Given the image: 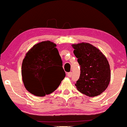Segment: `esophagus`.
<instances>
[{
	"label": "esophagus",
	"instance_id": "34e87169",
	"mask_svg": "<svg viewBox=\"0 0 127 127\" xmlns=\"http://www.w3.org/2000/svg\"><path fill=\"white\" fill-rule=\"evenodd\" d=\"M72 72H69V73H67V76L69 77H72Z\"/></svg>",
	"mask_w": 127,
	"mask_h": 127
}]
</instances>
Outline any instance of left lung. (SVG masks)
<instances>
[{
  "label": "left lung",
  "mask_w": 127,
  "mask_h": 127,
  "mask_svg": "<svg viewBox=\"0 0 127 127\" xmlns=\"http://www.w3.org/2000/svg\"><path fill=\"white\" fill-rule=\"evenodd\" d=\"M72 46L80 66V75L75 85L77 90L89 97L100 95L110 81V67L107 59L91 44L81 42Z\"/></svg>",
  "instance_id": "left-lung-1"
}]
</instances>
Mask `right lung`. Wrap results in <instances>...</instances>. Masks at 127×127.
Instances as JSON below:
<instances>
[{"instance_id":"1","label":"right lung","mask_w":127,"mask_h":127,"mask_svg":"<svg viewBox=\"0 0 127 127\" xmlns=\"http://www.w3.org/2000/svg\"><path fill=\"white\" fill-rule=\"evenodd\" d=\"M57 45L49 41L36 44L25 55L22 64V81L33 95L43 97L57 89L66 76ZM56 67L54 71L52 68ZM60 75L56 79L54 75Z\"/></svg>"}]
</instances>
